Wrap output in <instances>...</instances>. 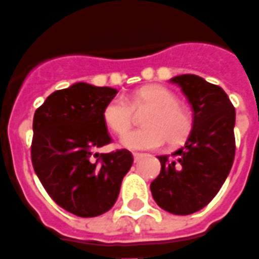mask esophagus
Returning a JSON list of instances; mask_svg holds the SVG:
<instances>
[{"mask_svg": "<svg viewBox=\"0 0 259 259\" xmlns=\"http://www.w3.org/2000/svg\"><path fill=\"white\" fill-rule=\"evenodd\" d=\"M144 157V154H141V152H135L133 154V158H135V162H139L141 158Z\"/></svg>", "mask_w": 259, "mask_h": 259, "instance_id": "1", "label": "esophagus"}]
</instances>
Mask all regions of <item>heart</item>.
I'll use <instances>...</instances> for the list:
<instances>
[{
	"label": "heart",
	"instance_id": "obj_1",
	"mask_svg": "<svg viewBox=\"0 0 259 259\" xmlns=\"http://www.w3.org/2000/svg\"><path fill=\"white\" fill-rule=\"evenodd\" d=\"M115 97L105 104L102 119L115 135H123L134 121V111L150 109L143 118L146 128L132 131L122 137V144L130 150H157L166 141L180 146L190 136L193 118L185 107L178 104L174 93L162 85H146L130 97Z\"/></svg>",
	"mask_w": 259,
	"mask_h": 259
}]
</instances>
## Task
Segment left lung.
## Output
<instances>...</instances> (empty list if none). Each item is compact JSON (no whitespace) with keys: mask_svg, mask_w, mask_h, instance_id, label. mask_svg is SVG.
Here are the masks:
<instances>
[{"mask_svg":"<svg viewBox=\"0 0 259 259\" xmlns=\"http://www.w3.org/2000/svg\"><path fill=\"white\" fill-rule=\"evenodd\" d=\"M193 108V129L185 147L158 157L161 174L151 183L158 205L175 215L202 209L217 195L232 169L236 151V111L228 94L195 74L170 79Z\"/></svg>","mask_w":259,"mask_h":259,"instance_id":"8db88e82","label":"left lung"}]
</instances>
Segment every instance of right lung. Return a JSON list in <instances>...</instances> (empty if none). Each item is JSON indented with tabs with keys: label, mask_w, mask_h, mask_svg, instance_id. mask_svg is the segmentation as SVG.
I'll return each mask as SVG.
<instances>
[{
	"label": "right lung",
	"mask_w": 259,
	"mask_h": 259,
	"mask_svg": "<svg viewBox=\"0 0 259 259\" xmlns=\"http://www.w3.org/2000/svg\"><path fill=\"white\" fill-rule=\"evenodd\" d=\"M118 90L76 83L54 91L33 118L31 163L50 197L81 218L109 211L133 163L127 150L98 154L112 139L102 109Z\"/></svg>",
	"instance_id": "1"
}]
</instances>
